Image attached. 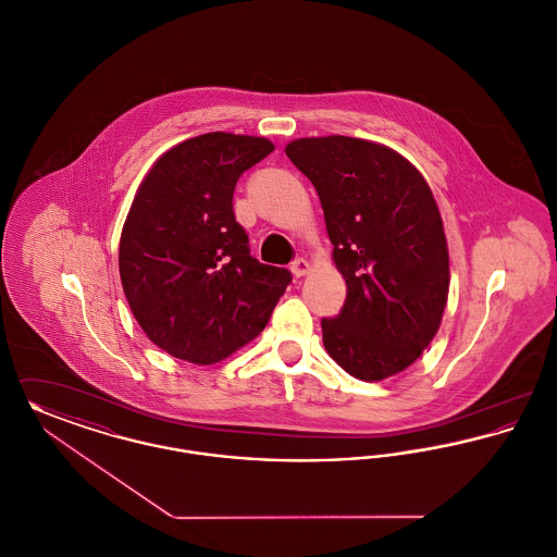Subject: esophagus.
<instances>
[{"instance_id":"obj_1","label":"esophagus","mask_w":557,"mask_h":557,"mask_svg":"<svg viewBox=\"0 0 557 557\" xmlns=\"http://www.w3.org/2000/svg\"><path fill=\"white\" fill-rule=\"evenodd\" d=\"M292 273H294V277H302V275H307L309 273V261L307 259H302V257H298L294 263H292Z\"/></svg>"}]
</instances>
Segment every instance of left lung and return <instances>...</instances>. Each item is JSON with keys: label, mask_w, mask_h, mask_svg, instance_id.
<instances>
[{"label": "left lung", "mask_w": 557, "mask_h": 557, "mask_svg": "<svg viewBox=\"0 0 557 557\" xmlns=\"http://www.w3.org/2000/svg\"><path fill=\"white\" fill-rule=\"evenodd\" d=\"M288 159L318 189L345 307L321 319L327 355L352 377L407 370L432 343L449 294L443 219L422 173L359 137H300Z\"/></svg>", "instance_id": "8db88e82"}]
</instances>
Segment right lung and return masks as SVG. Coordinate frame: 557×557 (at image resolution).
Instances as JSON below:
<instances>
[{
  "label": "right lung",
  "instance_id": "1",
  "mask_svg": "<svg viewBox=\"0 0 557 557\" xmlns=\"http://www.w3.org/2000/svg\"><path fill=\"white\" fill-rule=\"evenodd\" d=\"M271 152L265 137L205 133L164 152L133 198L121 284L146 336L177 359L211 366L255 341L292 282L250 257L232 205L239 175Z\"/></svg>",
  "mask_w": 557,
  "mask_h": 557
}]
</instances>
